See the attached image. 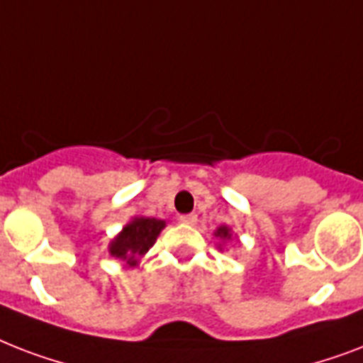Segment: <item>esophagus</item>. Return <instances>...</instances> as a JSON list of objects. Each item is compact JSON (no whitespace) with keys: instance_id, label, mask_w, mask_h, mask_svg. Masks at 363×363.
<instances>
[{"instance_id":"34e87169","label":"esophagus","mask_w":363,"mask_h":363,"mask_svg":"<svg viewBox=\"0 0 363 363\" xmlns=\"http://www.w3.org/2000/svg\"><path fill=\"white\" fill-rule=\"evenodd\" d=\"M179 220H181L182 224H188V226H192V224H196V222H198V216L194 215V213H188V215L179 216Z\"/></svg>"}]
</instances>
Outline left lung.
<instances>
[{
	"label": "left lung",
	"mask_w": 363,
	"mask_h": 363,
	"mask_svg": "<svg viewBox=\"0 0 363 363\" xmlns=\"http://www.w3.org/2000/svg\"><path fill=\"white\" fill-rule=\"evenodd\" d=\"M215 238L218 239V241H222V242L232 241V239H233L232 228H228V226H224V224H222V226H218L215 230ZM222 242H218V248H220V250H222Z\"/></svg>",
	"instance_id": "1"
}]
</instances>
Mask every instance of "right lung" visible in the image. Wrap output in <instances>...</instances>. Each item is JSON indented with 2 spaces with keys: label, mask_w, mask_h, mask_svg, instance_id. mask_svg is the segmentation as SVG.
I'll list each match as a JSON object with an SVG mask.
<instances>
[{
  "label": "right lung",
  "mask_w": 363,
  "mask_h": 363,
  "mask_svg": "<svg viewBox=\"0 0 363 363\" xmlns=\"http://www.w3.org/2000/svg\"><path fill=\"white\" fill-rule=\"evenodd\" d=\"M165 228V220L152 216H133L109 242V254L121 259L125 267H135L152 248Z\"/></svg>",
  "instance_id": "1"
}]
</instances>
